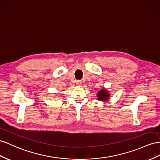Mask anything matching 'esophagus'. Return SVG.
Here are the masks:
<instances>
[{
    "mask_svg": "<svg viewBox=\"0 0 160 160\" xmlns=\"http://www.w3.org/2000/svg\"><path fill=\"white\" fill-rule=\"evenodd\" d=\"M82 84V82L80 80H77L76 81V85L78 86V87H80Z\"/></svg>",
    "mask_w": 160,
    "mask_h": 160,
    "instance_id": "34e87169",
    "label": "esophagus"
}]
</instances>
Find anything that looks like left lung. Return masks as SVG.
Returning a JSON list of instances; mask_svg holds the SVG:
<instances>
[{
  "instance_id": "obj_1",
  "label": "left lung",
  "mask_w": 160,
  "mask_h": 160,
  "mask_svg": "<svg viewBox=\"0 0 160 160\" xmlns=\"http://www.w3.org/2000/svg\"><path fill=\"white\" fill-rule=\"evenodd\" d=\"M109 94L108 93V91H106L105 88L101 89V91L97 93L98 100L105 101L109 99Z\"/></svg>"
}]
</instances>
